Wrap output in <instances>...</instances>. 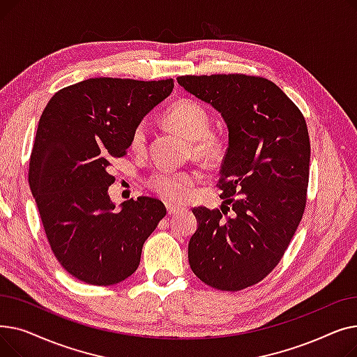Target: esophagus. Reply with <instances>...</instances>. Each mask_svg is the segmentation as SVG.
Instances as JSON below:
<instances>
[{"instance_id":"34e87169","label":"esophagus","mask_w":357,"mask_h":357,"mask_svg":"<svg viewBox=\"0 0 357 357\" xmlns=\"http://www.w3.org/2000/svg\"><path fill=\"white\" fill-rule=\"evenodd\" d=\"M182 208L181 207H176V205H171V204H166V211L169 215H174V214H178Z\"/></svg>"}]
</instances>
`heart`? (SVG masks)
<instances>
[{"mask_svg": "<svg viewBox=\"0 0 357 357\" xmlns=\"http://www.w3.org/2000/svg\"><path fill=\"white\" fill-rule=\"evenodd\" d=\"M165 121L190 139V150L195 158L208 163L220 162L229 149V137L221 130L210 128V112L201 102L191 98H181L165 111ZM147 142V127L144 121L135 126L130 136V147L135 152L144 149ZM199 175L194 169H159L146 179L150 191L158 197L183 202L192 195Z\"/></svg>", "mask_w": 357, "mask_h": 357, "instance_id": "heart-1", "label": "heart"}]
</instances>
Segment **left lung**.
I'll list each match as a JSON object with an SVG mask.
<instances>
[{
    "label": "left lung",
    "instance_id": "left-lung-1",
    "mask_svg": "<svg viewBox=\"0 0 357 357\" xmlns=\"http://www.w3.org/2000/svg\"><path fill=\"white\" fill-rule=\"evenodd\" d=\"M178 82L220 111L229 127L217 183L226 205L221 211L192 210L199 224L190 240V265L208 287L246 289L276 268L304 215L311 155L307 123L266 78L185 75Z\"/></svg>",
    "mask_w": 357,
    "mask_h": 357
}]
</instances>
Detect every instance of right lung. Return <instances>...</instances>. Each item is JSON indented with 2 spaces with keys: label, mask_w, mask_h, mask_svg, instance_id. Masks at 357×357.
I'll use <instances>...</instances> for the list:
<instances>
[{
  "label": "right lung",
  "mask_w": 357,
  "mask_h": 357,
  "mask_svg": "<svg viewBox=\"0 0 357 357\" xmlns=\"http://www.w3.org/2000/svg\"><path fill=\"white\" fill-rule=\"evenodd\" d=\"M174 89V79L89 78L58 91L37 126L29 183L52 252L85 284L108 287L133 275L144 241L166 215L150 197L121 211L109 201L112 158H123L135 126Z\"/></svg>",
  "instance_id": "1"
}]
</instances>
